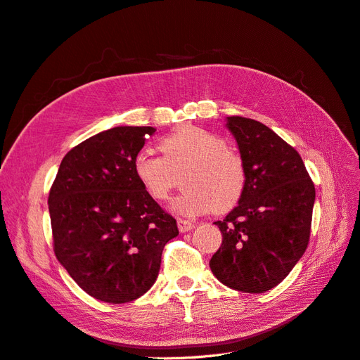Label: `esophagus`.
<instances>
[{
    "label": "esophagus",
    "instance_id": "esophagus-1",
    "mask_svg": "<svg viewBox=\"0 0 360 360\" xmlns=\"http://www.w3.org/2000/svg\"><path fill=\"white\" fill-rule=\"evenodd\" d=\"M177 226H179V230L181 233H186V231L192 230V228L195 226V224L192 221H188V219H183V217H179V219H177Z\"/></svg>",
    "mask_w": 360,
    "mask_h": 360
}]
</instances>
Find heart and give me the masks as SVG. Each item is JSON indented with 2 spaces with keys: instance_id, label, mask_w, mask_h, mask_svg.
I'll list each match as a JSON object with an SVG mask.
<instances>
[{
  "instance_id": "b5f03b06",
  "label": "heart",
  "mask_w": 360,
  "mask_h": 360,
  "mask_svg": "<svg viewBox=\"0 0 360 360\" xmlns=\"http://www.w3.org/2000/svg\"><path fill=\"white\" fill-rule=\"evenodd\" d=\"M163 156L141 148L134 158V172L151 198L163 201L184 174V188L172 201L184 216L224 213L240 201L248 183L243 158L228 148L226 139L198 126H180L160 139Z\"/></svg>"
}]
</instances>
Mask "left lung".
Instances as JSON below:
<instances>
[{"mask_svg":"<svg viewBox=\"0 0 360 360\" xmlns=\"http://www.w3.org/2000/svg\"><path fill=\"white\" fill-rule=\"evenodd\" d=\"M248 169L238 205L216 221L222 245L210 259L224 285L264 292L284 281L307 250L315 188L300 155L266 124L226 117Z\"/></svg>","mask_w":360,"mask_h":360,"instance_id":"obj_1","label":"left lung"}]
</instances>
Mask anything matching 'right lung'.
Instances as JSON below:
<instances>
[{
    "instance_id": "obj_1",
    "label": "right lung",
    "mask_w": 360,
    "mask_h": 360,
    "mask_svg": "<svg viewBox=\"0 0 360 360\" xmlns=\"http://www.w3.org/2000/svg\"><path fill=\"white\" fill-rule=\"evenodd\" d=\"M118 126L73 147L49 191L53 252L86 294L127 303L147 292L177 222L135 177L134 158L155 134Z\"/></svg>"
}]
</instances>
